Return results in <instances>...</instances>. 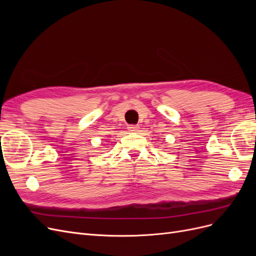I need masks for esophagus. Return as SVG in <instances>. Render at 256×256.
I'll use <instances>...</instances> for the list:
<instances>
[{
    "label": "esophagus",
    "instance_id": "obj_1",
    "mask_svg": "<svg viewBox=\"0 0 256 256\" xmlns=\"http://www.w3.org/2000/svg\"><path fill=\"white\" fill-rule=\"evenodd\" d=\"M128 130L130 131V132H136V131H138V126H136V125H130L128 127Z\"/></svg>",
    "mask_w": 256,
    "mask_h": 256
}]
</instances>
